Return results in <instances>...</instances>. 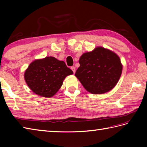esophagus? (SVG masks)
Listing matches in <instances>:
<instances>
[{"label": "esophagus", "mask_w": 147, "mask_h": 147, "mask_svg": "<svg viewBox=\"0 0 147 147\" xmlns=\"http://www.w3.org/2000/svg\"><path fill=\"white\" fill-rule=\"evenodd\" d=\"M71 70L73 71V73H74V74L75 73V72H76V67H74V66H73V67H71Z\"/></svg>", "instance_id": "1"}]
</instances>
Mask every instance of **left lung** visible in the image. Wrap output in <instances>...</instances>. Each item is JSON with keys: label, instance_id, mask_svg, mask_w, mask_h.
Segmentation results:
<instances>
[{"label": "left lung", "instance_id": "8db88e82", "mask_svg": "<svg viewBox=\"0 0 147 147\" xmlns=\"http://www.w3.org/2000/svg\"><path fill=\"white\" fill-rule=\"evenodd\" d=\"M79 63L80 66L75 76L84 88L93 94H103L113 89L123 71V64L117 54L102 47L83 53Z\"/></svg>", "mask_w": 147, "mask_h": 147}]
</instances>
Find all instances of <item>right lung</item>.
I'll list each match as a JSON object with an SVG mask.
<instances>
[{"instance_id":"obj_1","label":"right lung","mask_w":147,"mask_h":147,"mask_svg":"<svg viewBox=\"0 0 147 147\" xmlns=\"http://www.w3.org/2000/svg\"><path fill=\"white\" fill-rule=\"evenodd\" d=\"M73 74L64 61L51 56L31 62L24 72V78L35 94L51 98L61 88L65 78Z\"/></svg>"}]
</instances>
